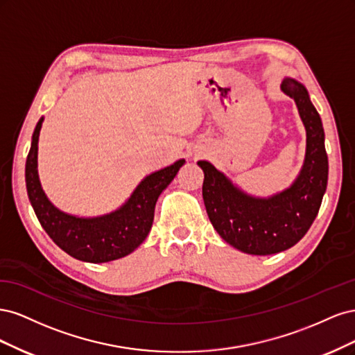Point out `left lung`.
Listing matches in <instances>:
<instances>
[{"label":"left lung","instance_id":"left-lung-1","mask_svg":"<svg viewBox=\"0 0 355 355\" xmlns=\"http://www.w3.org/2000/svg\"><path fill=\"white\" fill-rule=\"evenodd\" d=\"M282 90L295 101L306 132L305 159L292 185L270 197H254L209 161H198L204 171L202 200L213 228L228 244L249 254H274L295 245L317 218L327 188L321 118L304 84L286 77Z\"/></svg>","mask_w":355,"mask_h":355}]
</instances>
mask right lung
<instances>
[{
	"mask_svg": "<svg viewBox=\"0 0 355 355\" xmlns=\"http://www.w3.org/2000/svg\"><path fill=\"white\" fill-rule=\"evenodd\" d=\"M44 118H40L32 135L25 166L26 191L41 227L63 252L75 259L103 263L120 259L136 250L151 231L155 202L179 168L180 158L142 179L132 196L116 210L94 218H80L59 210L42 191L38 176V137Z\"/></svg>",
	"mask_w": 355,
	"mask_h": 355,
	"instance_id": "obj_1",
	"label": "right lung"
}]
</instances>
